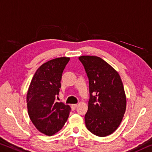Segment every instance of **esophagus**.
<instances>
[{
    "mask_svg": "<svg viewBox=\"0 0 152 152\" xmlns=\"http://www.w3.org/2000/svg\"><path fill=\"white\" fill-rule=\"evenodd\" d=\"M76 107H77V105L76 104H72V105H71V108H72V110H74L76 108Z\"/></svg>",
    "mask_w": 152,
    "mask_h": 152,
    "instance_id": "34e87169",
    "label": "esophagus"
}]
</instances>
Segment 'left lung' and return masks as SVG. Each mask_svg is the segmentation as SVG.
Here are the masks:
<instances>
[{"label": "left lung", "mask_w": 152, "mask_h": 152, "mask_svg": "<svg viewBox=\"0 0 152 152\" xmlns=\"http://www.w3.org/2000/svg\"><path fill=\"white\" fill-rule=\"evenodd\" d=\"M88 78V111L85 115L87 129L99 137L114 132L123 118L126 99L121 78L106 61L96 56L78 57Z\"/></svg>", "instance_id": "1"}]
</instances>
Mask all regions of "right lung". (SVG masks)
I'll list each match as a JSON object with an SVG mask.
<instances>
[{"label": "right lung", "instance_id": "1", "mask_svg": "<svg viewBox=\"0 0 152 152\" xmlns=\"http://www.w3.org/2000/svg\"><path fill=\"white\" fill-rule=\"evenodd\" d=\"M69 57H59L45 63L34 75L26 101L28 115L36 128L46 135L59 131L68 118L70 107L56 102L62 73Z\"/></svg>", "mask_w": 152, "mask_h": 152}]
</instances>
